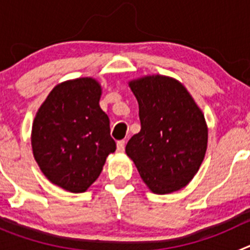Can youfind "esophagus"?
I'll return each mask as SVG.
<instances>
[{"mask_svg":"<svg viewBox=\"0 0 250 250\" xmlns=\"http://www.w3.org/2000/svg\"><path fill=\"white\" fill-rule=\"evenodd\" d=\"M116 149H118L119 152H123L125 150V141L120 140L118 141V144H116Z\"/></svg>","mask_w":250,"mask_h":250,"instance_id":"1","label":"esophagus"}]
</instances>
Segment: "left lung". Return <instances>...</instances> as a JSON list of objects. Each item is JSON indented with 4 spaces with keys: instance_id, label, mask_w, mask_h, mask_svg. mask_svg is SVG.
<instances>
[{
    "instance_id": "8db88e82",
    "label": "left lung",
    "mask_w": 250,
    "mask_h": 250,
    "mask_svg": "<svg viewBox=\"0 0 250 250\" xmlns=\"http://www.w3.org/2000/svg\"><path fill=\"white\" fill-rule=\"evenodd\" d=\"M129 85L139 104L141 129L127 141L125 151L152 193L179 190L194 178L204 159V115L171 77L146 76Z\"/></svg>"
}]
</instances>
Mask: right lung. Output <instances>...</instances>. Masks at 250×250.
Returning a JSON list of instances; mask_svg holds the SVG:
<instances>
[{"mask_svg": "<svg viewBox=\"0 0 250 250\" xmlns=\"http://www.w3.org/2000/svg\"><path fill=\"white\" fill-rule=\"evenodd\" d=\"M100 95V85L91 77L65 81L48 94L32 125L31 143L40 169L71 193L85 191L116 149Z\"/></svg>", "mask_w": 250, "mask_h": 250, "instance_id": "add662e5", "label": "right lung"}]
</instances>
